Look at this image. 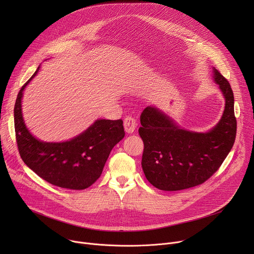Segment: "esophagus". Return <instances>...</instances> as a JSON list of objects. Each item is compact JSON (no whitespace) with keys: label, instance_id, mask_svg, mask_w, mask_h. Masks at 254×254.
<instances>
[{"label":"esophagus","instance_id":"1","mask_svg":"<svg viewBox=\"0 0 254 254\" xmlns=\"http://www.w3.org/2000/svg\"><path fill=\"white\" fill-rule=\"evenodd\" d=\"M124 127H125V130L127 133H132L133 130L135 129L136 127V122L133 118L131 117H127L124 121Z\"/></svg>","mask_w":254,"mask_h":254}]
</instances>
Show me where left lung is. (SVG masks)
I'll use <instances>...</instances> for the list:
<instances>
[{
	"label": "left lung",
	"mask_w": 254,
	"mask_h": 254,
	"mask_svg": "<svg viewBox=\"0 0 254 254\" xmlns=\"http://www.w3.org/2000/svg\"><path fill=\"white\" fill-rule=\"evenodd\" d=\"M212 73L224 96L225 107L220 121L210 130L198 132L181 127L153 105L140 115L142 171L160 190L179 191L204 183L219 169L233 147L237 126L233 92L218 70L212 67Z\"/></svg>",
	"instance_id": "1"
}]
</instances>
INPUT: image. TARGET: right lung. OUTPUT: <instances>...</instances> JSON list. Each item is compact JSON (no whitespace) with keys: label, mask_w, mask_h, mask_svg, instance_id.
<instances>
[{"label":"right lung","mask_w":254,"mask_h":254,"mask_svg":"<svg viewBox=\"0 0 254 254\" xmlns=\"http://www.w3.org/2000/svg\"><path fill=\"white\" fill-rule=\"evenodd\" d=\"M39 68L22 86L15 103L14 122L20 156L33 172L52 185L71 190L86 189L100 177L111 151L124 138L123 121L96 120L84 131L66 141L36 138L25 125L22 98L24 89Z\"/></svg>","instance_id":"add662e5"}]
</instances>
